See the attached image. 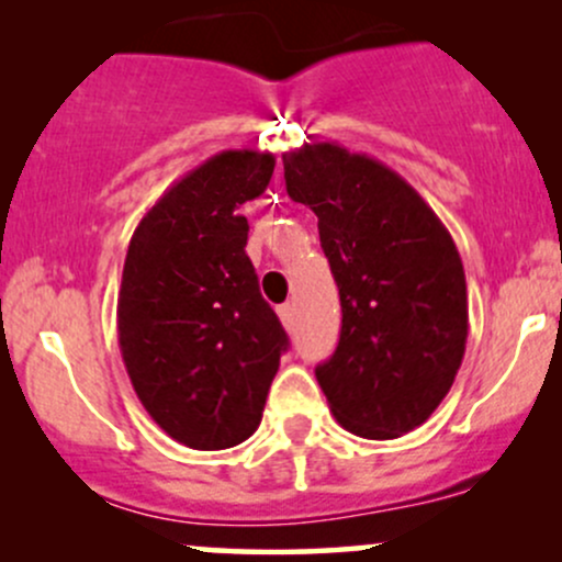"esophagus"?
<instances>
[{
  "label": "esophagus",
  "instance_id": "esophagus-1",
  "mask_svg": "<svg viewBox=\"0 0 562 562\" xmlns=\"http://www.w3.org/2000/svg\"><path fill=\"white\" fill-rule=\"evenodd\" d=\"M277 314H280L282 325H285L288 330H293V306H290V303H285V306L277 308Z\"/></svg>",
  "mask_w": 562,
  "mask_h": 562
}]
</instances>
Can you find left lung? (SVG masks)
I'll return each mask as SVG.
<instances>
[{"mask_svg": "<svg viewBox=\"0 0 562 562\" xmlns=\"http://www.w3.org/2000/svg\"><path fill=\"white\" fill-rule=\"evenodd\" d=\"M288 195L319 218L340 293V340L317 380L335 420L398 438L443 402L468 344L462 259L441 218L380 160L335 142L282 156Z\"/></svg>", "mask_w": 562, "mask_h": 562, "instance_id": "obj_1", "label": "left lung"}]
</instances>
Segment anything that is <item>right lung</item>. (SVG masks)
<instances>
[{
  "mask_svg": "<svg viewBox=\"0 0 562 562\" xmlns=\"http://www.w3.org/2000/svg\"><path fill=\"white\" fill-rule=\"evenodd\" d=\"M272 171V153H218L173 182L128 243L121 357L147 415L190 449H229L256 434L288 348L245 254L240 214Z\"/></svg>",
  "mask_w": 562,
  "mask_h": 562,
  "instance_id": "1",
  "label": "right lung"
}]
</instances>
